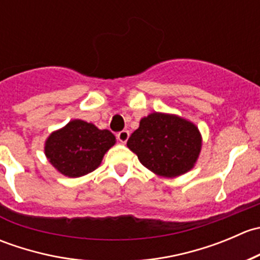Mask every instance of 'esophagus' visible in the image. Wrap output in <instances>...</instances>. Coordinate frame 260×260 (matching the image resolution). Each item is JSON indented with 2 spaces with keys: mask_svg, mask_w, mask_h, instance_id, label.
I'll return each instance as SVG.
<instances>
[{
  "mask_svg": "<svg viewBox=\"0 0 260 260\" xmlns=\"http://www.w3.org/2000/svg\"><path fill=\"white\" fill-rule=\"evenodd\" d=\"M117 138L120 143H125L129 138V132L128 131H120L119 133H117Z\"/></svg>",
  "mask_w": 260,
  "mask_h": 260,
  "instance_id": "esophagus-1",
  "label": "esophagus"
}]
</instances>
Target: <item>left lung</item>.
I'll use <instances>...</instances> for the list:
<instances>
[{"mask_svg": "<svg viewBox=\"0 0 260 260\" xmlns=\"http://www.w3.org/2000/svg\"><path fill=\"white\" fill-rule=\"evenodd\" d=\"M127 147L157 176H181L193 169L203 137L198 125L177 114L153 112L140 120Z\"/></svg>", "mask_w": 260, "mask_h": 260, "instance_id": "obj_1", "label": "left lung"}]
</instances>
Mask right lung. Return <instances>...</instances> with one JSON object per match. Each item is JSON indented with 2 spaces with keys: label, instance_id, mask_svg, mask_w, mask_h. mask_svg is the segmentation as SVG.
<instances>
[{
  "label": "right lung",
  "instance_id": "obj_1",
  "mask_svg": "<svg viewBox=\"0 0 260 260\" xmlns=\"http://www.w3.org/2000/svg\"><path fill=\"white\" fill-rule=\"evenodd\" d=\"M115 145V136L93 123L73 119L46 138V158L59 174L81 177L98 169L104 154Z\"/></svg>",
  "mask_w": 260,
  "mask_h": 260
}]
</instances>
